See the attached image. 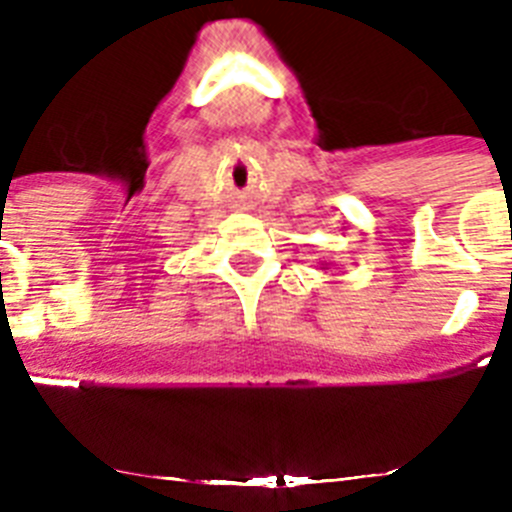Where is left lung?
<instances>
[{
    "mask_svg": "<svg viewBox=\"0 0 512 512\" xmlns=\"http://www.w3.org/2000/svg\"><path fill=\"white\" fill-rule=\"evenodd\" d=\"M320 269H323V271H325V269H328V264H320Z\"/></svg>",
    "mask_w": 512,
    "mask_h": 512,
    "instance_id": "obj_1",
    "label": "left lung"
}]
</instances>
